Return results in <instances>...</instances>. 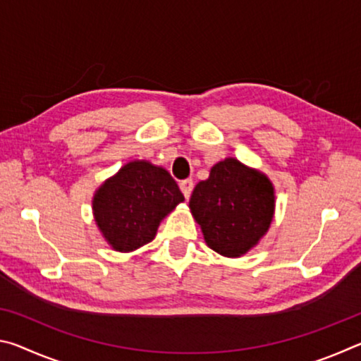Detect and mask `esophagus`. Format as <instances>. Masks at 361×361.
Returning <instances> with one entry per match:
<instances>
[{"label":"esophagus","instance_id":"obj_1","mask_svg":"<svg viewBox=\"0 0 361 361\" xmlns=\"http://www.w3.org/2000/svg\"><path fill=\"white\" fill-rule=\"evenodd\" d=\"M180 189H181L183 195H185V197L188 199L189 195H191V192H192V180H183V181H180Z\"/></svg>","mask_w":361,"mask_h":361}]
</instances>
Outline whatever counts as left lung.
I'll return each mask as SVG.
<instances>
[{"label": "left lung", "instance_id": "1", "mask_svg": "<svg viewBox=\"0 0 361 361\" xmlns=\"http://www.w3.org/2000/svg\"><path fill=\"white\" fill-rule=\"evenodd\" d=\"M205 243L228 258H239L266 235L276 213V189L259 170L226 157L199 181L189 199Z\"/></svg>", "mask_w": 361, "mask_h": 361}]
</instances>
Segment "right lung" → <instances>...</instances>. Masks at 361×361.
Listing matches in <instances>:
<instances>
[{"label":"right lung","mask_w":361,"mask_h":361,"mask_svg":"<svg viewBox=\"0 0 361 361\" xmlns=\"http://www.w3.org/2000/svg\"><path fill=\"white\" fill-rule=\"evenodd\" d=\"M185 200L166 169L130 161L97 188L95 224L114 252L130 253L156 237L159 224Z\"/></svg>","instance_id":"1"}]
</instances>
